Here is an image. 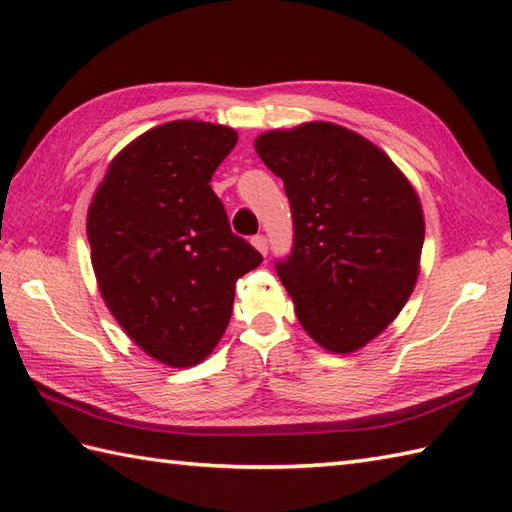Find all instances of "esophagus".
<instances>
[{
    "instance_id": "34e87169",
    "label": "esophagus",
    "mask_w": 512,
    "mask_h": 512,
    "mask_svg": "<svg viewBox=\"0 0 512 512\" xmlns=\"http://www.w3.org/2000/svg\"><path fill=\"white\" fill-rule=\"evenodd\" d=\"M253 246H255L262 255H268V239H266L264 235H255V237H253Z\"/></svg>"
}]
</instances>
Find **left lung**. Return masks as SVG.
<instances>
[{"mask_svg": "<svg viewBox=\"0 0 512 512\" xmlns=\"http://www.w3.org/2000/svg\"><path fill=\"white\" fill-rule=\"evenodd\" d=\"M255 149L290 200L292 250L275 268L297 319L328 352L350 354L398 317L416 286L418 195L383 149L334 123L275 129Z\"/></svg>", "mask_w": 512, "mask_h": 512, "instance_id": "8db88e82", "label": "left lung"}]
</instances>
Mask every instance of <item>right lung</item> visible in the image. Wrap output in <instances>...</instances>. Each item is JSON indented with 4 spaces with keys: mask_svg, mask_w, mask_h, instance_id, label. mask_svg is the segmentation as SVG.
Instances as JSON below:
<instances>
[{
    "mask_svg": "<svg viewBox=\"0 0 512 512\" xmlns=\"http://www.w3.org/2000/svg\"><path fill=\"white\" fill-rule=\"evenodd\" d=\"M235 129L173 121L118 154L88 211L103 301L136 345L171 367L213 352L231 319L235 281L262 255L231 231L211 178Z\"/></svg>",
    "mask_w": 512,
    "mask_h": 512,
    "instance_id": "right-lung-1",
    "label": "right lung"
}]
</instances>
